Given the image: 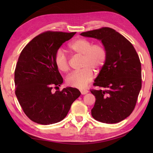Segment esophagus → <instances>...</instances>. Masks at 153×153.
I'll return each instance as SVG.
<instances>
[{"label":"esophagus","instance_id":"obj_1","mask_svg":"<svg viewBox=\"0 0 153 153\" xmlns=\"http://www.w3.org/2000/svg\"><path fill=\"white\" fill-rule=\"evenodd\" d=\"M81 91V93L82 94V95H85V94H87V93H88L89 91H88V90H87V89H84V90H81L80 91Z\"/></svg>","mask_w":153,"mask_h":153}]
</instances>
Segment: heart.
Listing matches in <instances>:
<instances>
[{
  "label": "heart",
  "instance_id": "1",
  "mask_svg": "<svg viewBox=\"0 0 153 153\" xmlns=\"http://www.w3.org/2000/svg\"><path fill=\"white\" fill-rule=\"evenodd\" d=\"M68 49L72 54L82 56V70L69 75L66 83L76 88H85L93 78V71L99 73L105 65L107 60L106 48L102 43L93 44V41L89 39L80 37L71 41L68 45ZM54 60L58 70L67 72L70 70L69 60L62 51L56 52Z\"/></svg>",
  "mask_w": 153,
  "mask_h": 153
}]
</instances>
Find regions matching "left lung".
I'll use <instances>...</instances> for the list:
<instances>
[{
  "instance_id": "8db88e82",
  "label": "left lung",
  "mask_w": 153,
  "mask_h": 153,
  "mask_svg": "<svg viewBox=\"0 0 153 153\" xmlns=\"http://www.w3.org/2000/svg\"><path fill=\"white\" fill-rule=\"evenodd\" d=\"M81 35L101 40L107 60L91 89L95 96L91 114L97 121L115 123L131 114L141 89V65L133 45L110 27L83 32Z\"/></svg>"
}]
</instances>
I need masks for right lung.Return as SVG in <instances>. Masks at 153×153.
<instances>
[{"label": "right lung", "mask_w": 153, "mask_h": 153, "mask_svg": "<svg viewBox=\"0 0 153 153\" xmlns=\"http://www.w3.org/2000/svg\"><path fill=\"white\" fill-rule=\"evenodd\" d=\"M76 33L45 31L34 37L21 52L14 71L15 93L31 121L43 125L61 121L79 97V91L72 87L53 91L63 83L54 64L55 53Z\"/></svg>", "instance_id": "obj_1"}]
</instances>
